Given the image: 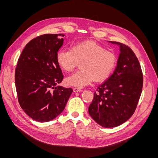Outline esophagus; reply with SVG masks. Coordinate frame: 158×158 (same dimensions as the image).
Listing matches in <instances>:
<instances>
[{
	"instance_id": "esophagus-1",
	"label": "esophagus",
	"mask_w": 158,
	"mask_h": 158,
	"mask_svg": "<svg viewBox=\"0 0 158 158\" xmlns=\"http://www.w3.org/2000/svg\"><path fill=\"white\" fill-rule=\"evenodd\" d=\"M82 89L79 88H73V92H82Z\"/></svg>"
}]
</instances>
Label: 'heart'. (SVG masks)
<instances>
[{"label":"heart","mask_w":158,"mask_h":158,"mask_svg":"<svg viewBox=\"0 0 158 158\" xmlns=\"http://www.w3.org/2000/svg\"><path fill=\"white\" fill-rule=\"evenodd\" d=\"M56 61L63 70L70 72L81 63V70L65 79L66 84L76 88H83L94 79L102 81L109 77L114 70L117 58L115 55L93 41L73 45L71 50L61 48L56 53Z\"/></svg>","instance_id":"b5f03b06"}]
</instances>
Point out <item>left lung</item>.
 Here are the masks:
<instances>
[{
	"mask_svg": "<svg viewBox=\"0 0 158 158\" xmlns=\"http://www.w3.org/2000/svg\"><path fill=\"white\" fill-rule=\"evenodd\" d=\"M120 48L117 65L111 76L99 85L88 107L89 115L106 128L117 127L133 114L142 94L143 73L134 52L117 41Z\"/></svg>",
	"mask_w": 158,
	"mask_h": 158,
	"instance_id": "1",
	"label": "left lung"
}]
</instances>
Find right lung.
I'll return each mask as SVG.
<instances>
[{
	"instance_id": "obj_1",
	"label": "right lung",
	"mask_w": 158,
	"mask_h": 158,
	"mask_svg": "<svg viewBox=\"0 0 158 158\" xmlns=\"http://www.w3.org/2000/svg\"><path fill=\"white\" fill-rule=\"evenodd\" d=\"M64 35L46 34L26 45L15 70V85L19 104L28 116L38 122H49L64 110L73 92L58 85L63 79L56 61Z\"/></svg>"
}]
</instances>
